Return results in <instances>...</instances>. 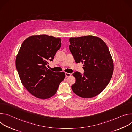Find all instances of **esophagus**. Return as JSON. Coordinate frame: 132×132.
Masks as SVG:
<instances>
[{"mask_svg":"<svg viewBox=\"0 0 132 132\" xmlns=\"http://www.w3.org/2000/svg\"><path fill=\"white\" fill-rule=\"evenodd\" d=\"M65 75H66V77H69L71 75V73H68V72H66L65 73Z\"/></svg>","mask_w":132,"mask_h":132,"instance_id":"obj_1","label":"esophagus"}]
</instances>
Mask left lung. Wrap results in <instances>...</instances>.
<instances>
[{"instance_id":"obj_1","label":"left lung","mask_w":132,"mask_h":132,"mask_svg":"<svg viewBox=\"0 0 132 132\" xmlns=\"http://www.w3.org/2000/svg\"><path fill=\"white\" fill-rule=\"evenodd\" d=\"M69 50L76 63H82L85 70L72 75L76 81L73 92L83 98H91L100 94L109 83L114 70L111 55L105 43L99 37L87 35L71 37Z\"/></svg>"}]
</instances>
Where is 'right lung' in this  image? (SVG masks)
<instances>
[{
  "mask_svg": "<svg viewBox=\"0 0 132 132\" xmlns=\"http://www.w3.org/2000/svg\"><path fill=\"white\" fill-rule=\"evenodd\" d=\"M61 44V39L52 36L32 35L23 42L18 53L15 65L21 81L37 98L53 96L65 78L64 72H54L46 66L48 61H53Z\"/></svg>",
  "mask_w": 132,
  "mask_h": 132,
  "instance_id": "right-lung-1",
  "label": "right lung"
}]
</instances>
